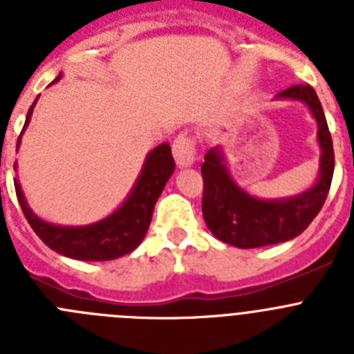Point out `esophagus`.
Segmentation results:
<instances>
[{
  "instance_id": "34e87169",
  "label": "esophagus",
  "mask_w": 354,
  "mask_h": 354,
  "mask_svg": "<svg viewBox=\"0 0 354 354\" xmlns=\"http://www.w3.org/2000/svg\"><path fill=\"white\" fill-rule=\"evenodd\" d=\"M171 150H174V158L175 162L179 167H192L195 162V140L187 134H179L177 138L174 140V145H171Z\"/></svg>"
}]
</instances>
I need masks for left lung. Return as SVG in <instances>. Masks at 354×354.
Returning <instances> with one entry per match:
<instances>
[{
  "instance_id": "1",
  "label": "left lung",
  "mask_w": 354,
  "mask_h": 354,
  "mask_svg": "<svg viewBox=\"0 0 354 354\" xmlns=\"http://www.w3.org/2000/svg\"><path fill=\"white\" fill-rule=\"evenodd\" d=\"M277 99L305 102L317 120V142L321 147L319 179L310 189L290 198H255L234 183L221 150L218 147L209 150L202 165V212L205 225L214 237L237 248L278 245L299 236L324 205L333 179V143L315 90L310 84H294L278 93Z\"/></svg>"
}]
</instances>
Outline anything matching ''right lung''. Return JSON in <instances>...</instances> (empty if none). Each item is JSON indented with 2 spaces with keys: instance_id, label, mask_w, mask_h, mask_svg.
Wrapping results in <instances>:
<instances>
[{
  "instance_id": "1",
  "label": "right lung",
  "mask_w": 354,
  "mask_h": 354,
  "mask_svg": "<svg viewBox=\"0 0 354 354\" xmlns=\"http://www.w3.org/2000/svg\"><path fill=\"white\" fill-rule=\"evenodd\" d=\"M60 77L62 76L56 77L53 83H56ZM35 102L28 109L26 122L21 134L30 124ZM19 145H21V136L17 138V147ZM174 170L175 161L170 145L161 143L147 156L142 174L126 202L108 218L97 223L84 225V227H62V225H51L40 220L26 204L17 179H14V186L19 205L23 209L28 223L44 241V245L76 261H113L133 252L143 241L149 230L150 220H152L156 202Z\"/></svg>"
}]
</instances>
